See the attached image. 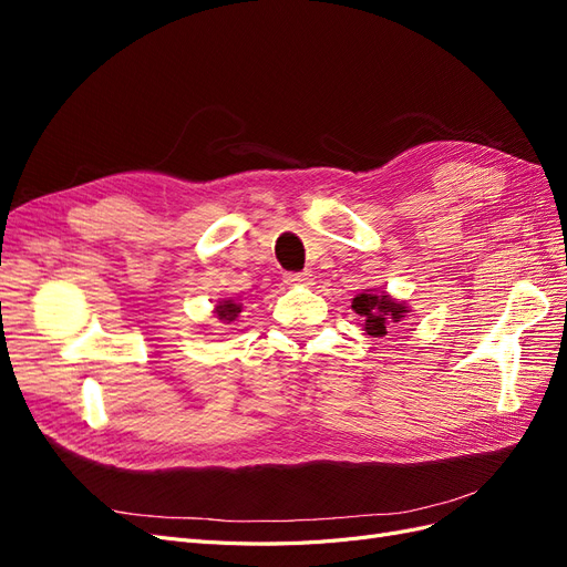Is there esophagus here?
Returning a JSON list of instances; mask_svg holds the SVG:
<instances>
[{
	"label": "esophagus",
	"mask_w": 567,
	"mask_h": 567,
	"mask_svg": "<svg viewBox=\"0 0 567 567\" xmlns=\"http://www.w3.org/2000/svg\"><path fill=\"white\" fill-rule=\"evenodd\" d=\"M284 281L288 286H310L312 274L310 271H288V274H284Z\"/></svg>",
	"instance_id": "obj_1"
}]
</instances>
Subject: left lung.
<instances>
[{"label": "left lung", "mask_w": 567, "mask_h": 567, "mask_svg": "<svg viewBox=\"0 0 567 567\" xmlns=\"http://www.w3.org/2000/svg\"><path fill=\"white\" fill-rule=\"evenodd\" d=\"M352 310L364 317V331L373 338L388 336V329L400 323L406 307L402 302H394L388 296H373V293H359L352 300Z\"/></svg>", "instance_id": "8db88e82"}]
</instances>
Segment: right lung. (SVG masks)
<instances>
[{
	"label": "right lung",
	"mask_w": 567,
	"mask_h": 567,
	"mask_svg": "<svg viewBox=\"0 0 567 567\" xmlns=\"http://www.w3.org/2000/svg\"><path fill=\"white\" fill-rule=\"evenodd\" d=\"M238 312H241V305L234 302V300H225L217 305V317L225 319V321H234L238 317Z\"/></svg>",
	"instance_id": "add662e5"
}]
</instances>
